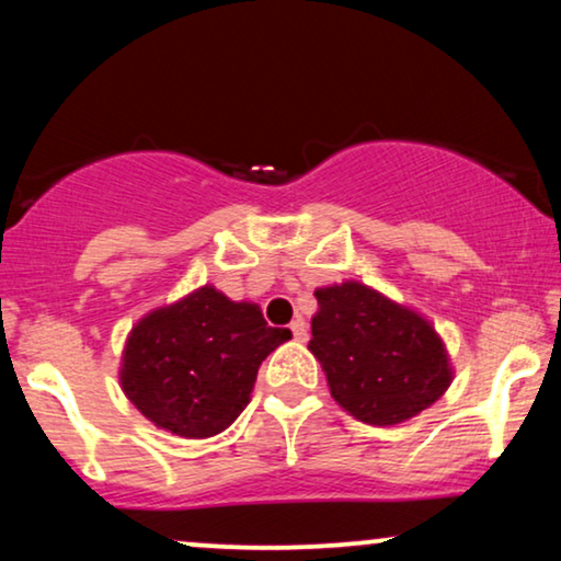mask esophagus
Listing matches in <instances>:
<instances>
[{
	"label": "esophagus",
	"instance_id": "esophagus-1",
	"mask_svg": "<svg viewBox=\"0 0 561 561\" xmlns=\"http://www.w3.org/2000/svg\"><path fill=\"white\" fill-rule=\"evenodd\" d=\"M290 332H294V340H296V342H306V340H309V329H306V321H304V319L290 321Z\"/></svg>",
	"mask_w": 561,
	"mask_h": 561
}]
</instances>
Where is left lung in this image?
<instances>
[{
    "label": "left lung",
    "mask_w": 561,
    "mask_h": 561,
    "mask_svg": "<svg viewBox=\"0 0 561 561\" xmlns=\"http://www.w3.org/2000/svg\"><path fill=\"white\" fill-rule=\"evenodd\" d=\"M309 350L332 398L373 426H393L439 401L451 382L447 350L416 311L347 280L317 288Z\"/></svg>",
    "instance_id": "1"
}]
</instances>
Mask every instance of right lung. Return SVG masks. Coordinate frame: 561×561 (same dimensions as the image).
I'll return each mask as SVG.
<instances>
[{
	"mask_svg": "<svg viewBox=\"0 0 561 561\" xmlns=\"http://www.w3.org/2000/svg\"><path fill=\"white\" fill-rule=\"evenodd\" d=\"M286 340L288 329L267 327L255 304L204 286L137 321L122 355V390L156 426L204 439L240 416L260 365Z\"/></svg>",
	"mask_w": 561,
	"mask_h": 561,
	"instance_id": "add662e5",
	"label": "right lung"
}]
</instances>
